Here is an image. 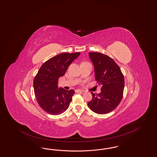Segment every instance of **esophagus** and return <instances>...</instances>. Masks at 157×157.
Listing matches in <instances>:
<instances>
[{
    "label": "esophagus",
    "mask_w": 157,
    "mask_h": 157,
    "mask_svg": "<svg viewBox=\"0 0 157 157\" xmlns=\"http://www.w3.org/2000/svg\"><path fill=\"white\" fill-rule=\"evenodd\" d=\"M75 92V93H81V92H83V91L81 90H79V89H76Z\"/></svg>",
    "instance_id": "34e87169"
}]
</instances>
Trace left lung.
<instances>
[{
    "mask_svg": "<svg viewBox=\"0 0 157 157\" xmlns=\"http://www.w3.org/2000/svg\"><path fill=\"white\" fill-rule=\"evenodd\" d=\"M89 57L94 67L95 79L101 85V93H92L87 103L90 109L98 114H105L117 107L123 98L124 80L119 66L107 55L90 52Z\"/></svg>",
    "mask_w": 157,
    "mask_h": 157,
    "instance_id": "left-lung-1",
    "label": "left lung"
}]
</instances>
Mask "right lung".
<instances>
[{"instance_id": "1", "label": "right lung", "mask_w": 157, "mask_h": 157, "mask_svg": "<svg viewBox=\"0 0 157 157\" xmlns=\"http://www.w3.org/2000/svg\"><path fill=\"white\" fill-rule=\"evenodd\" d=\"M80 54L57 55L44 63L38 71L33 80L34 93L39 106L47 113L59 115L69 107L75 91L59 88L58 81Z\"/></svg>"}]
</instances>
